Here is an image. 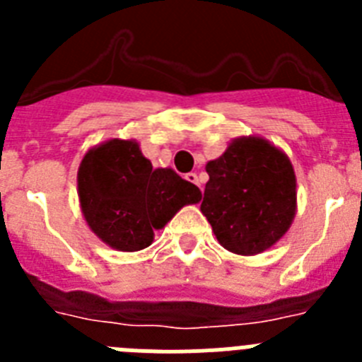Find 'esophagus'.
Masks as SVG:
<instances>
[{
    "label": "esophagus",
    "instance_id": "34e87169",
    "mask_svg": "<svg viewBox=\"0 0 362 362\" xmlns=\"http://www.w3.org/2000/svg\"><path fill=\"white\" fill-rule=\"evenodd\" d=\"M185 179H187L188 183H192V185H197V187H199V179H197V174H194V172H190V174H187V175H185Z\"/></svg>",
    "mask_w": 362,
    "mask_h": 362
}]
</instances>
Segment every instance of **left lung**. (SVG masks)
Returning a JSON list of instances; mask_svg holds the SVG:
<instances>
[{
	"instance_id": "8db88e82",
	"label": "left lung",
	"mask_w": 362,
	"mask_h": 362,
	"mask_svg": "<svg viewBox=\"0 0 362 362\" xmlns=\"http://www.w3.org/2000/svg\"><path fill=\"white\" fill-rule=\"evenodd\" d=\"M201 212L223 248L257 255L276 245L297 212V179L288 156L261 136L235 137L206 163Z\"/></svg>"
}]
</instances>
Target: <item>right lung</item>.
Masks as SVG:
<instances>
[{
  "instance_id": "add662e5",
  "label": "right lung",
  "mask_w": 362,
  "mask_h": 362,
  "mask_svg": "<svg viewBox=\"0 0 362 362\" xmlns=\"http://www.w3.org/2000/svg\"><path fill=\"white\" fill-rule=\"evenodd\" d=\"M78 197L86 225L105 245L137 252L183 206L199 203L201 190L172 168H152L136 139L114 137L83 156Z\"/></svg>"
}]
</instances>
